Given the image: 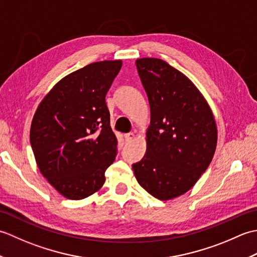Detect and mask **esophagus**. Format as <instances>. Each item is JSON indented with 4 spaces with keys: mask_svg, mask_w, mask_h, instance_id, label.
<instances>
[{
    "mask_svg": "<svg viewBox=\"0 0 257 257\" xmlns=\"http://www.w3.org/2000/svg\"><path fill=\"white\" fill-rule=\"evenodd\" d=\"M134 139H135V134L134 133H129V134L124 135V140L127 141V143H130V141H133Z\"/></svg>",
    "mask_w": 257,
    "mask_h": 257,
    "instance_id": "34e87169",
    "label": "esophagus"
}]
</instances>
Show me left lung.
I'll list each match as a JSON object with an SVG mask.
<instances>
[{
    "label": "left lung",
    "mask_w": 257,
    "mask_h": 257,
    "mask_svg": "<svg viewBox=\"0 0 257 257\" xmlns=\"http://www.w3.org/2000/svg\"><path fill=\"white\" fill-rule=\"evenodd\" d=\"M150 105L147 150L133 165L147 192L167 201L184 194L214 156L216 122L211 107L187 76L159 58L136 61Z\"/></svg>",
    "instance_id": "8db88e82"
}]
</instances>
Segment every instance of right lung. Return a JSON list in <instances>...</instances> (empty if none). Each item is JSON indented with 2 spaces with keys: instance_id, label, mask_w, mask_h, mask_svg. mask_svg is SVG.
Returning a JSON list of instances; mask_svg holds the SVG:
<instances>
[{
  "instance_id": "obj_1",
  "label": "right lung",
  "mask_w": 257,
  "mask_h": 257,
  "mask_svg": "<svg viewBox=\"0 0 257 257\" xmlns=\"http://www.w3.org/2000/svg\"><path fill=\"white\" fill-rule=\"evenodd\" d=\"M122 62L102 61L68 74L47 92L32 120L37 167L58 193L81 200L105 183L117 155L106 95Z\"/></svg>"
}]
</instances>
